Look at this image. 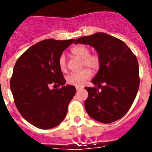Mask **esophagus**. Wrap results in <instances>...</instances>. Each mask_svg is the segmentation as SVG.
<instances>
[{
	"mask_svg": "<svg viewBox=\"0 0 152 152\" xmlns=\"http://www.w3.org/2000/svg\"><path fill=\"white\" fill-rule=\"evenodd\" d=\"M81 89V88H80V87H76V90H77V91H79V90H80Z\"/></svg>",
	"mask_w": 152,
	"mask_h": 152,
	"instance_id": "obj_1",
	"label": "esophagus"
}]
</instances>
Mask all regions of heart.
I'll list each match as a JSON object with an SVG mask.
<instances>
[{
  "label": "heart",
  "mask_w": 152,
  "mask_h": 152,
  "mask_svg": "<svg viewBox=\"0 0 152 152\" xmlns=\"http://www.w3.org/2000/svg\"><path fill=\"white\" fill-rule=\"evenodd\" d=\"M71 52L75 57L82 59V67H88L93 71H96L100 68V58L96 53L90 54V49L84 45H77L71 49ZM58 66L62 72H67L66 58L61 55L58 58ZM91 72L89 68H84L80 72L72 73L66 77V82L70 85L82 86L91 77Z\"/></svg>",
  "instance_id": "b5f03b06"
}]
</instances>
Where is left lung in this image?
Masks as SVG:
<instances>
[{
    "mask_svg": "<svg viewBox=\"0 0 152 152\" xmlns=\"http://www.w3.org/2000/svg\"><path fill=\"white\" fill-rule=\"evenodd\" d=\"M75 44L94 47L100 58V69L85 89L84 106L90 116L98 122L111 123L121 119L133 103L139 88L138 60L124 42L103 33L83 36Z\"/></svg>",
    "mask_w": 152,
    "mask_h": 152,
    "instance_id": "8db88e82",
    "label": "left lung"
}]
</instances>
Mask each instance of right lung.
<instances>
[{
    "mask_svg": "<svg viewBox=\"0 0 152 152\" xmlns=\"http://www.w3.org/2000/svg\"><path fill=\"white\" fill-rule=\"evenodd\" d=\"M75 39L42 40L29 47L16 62L10 90L20 113L28 123L42 129L59 124L66 116L75 86L66 85L58 66L62 52ZM51 85L60 86L51 90Z\"/></svg>",
    "mask_w": 152,
    "mask_h": 152,
    "instance_id": "obj_1",
    "label": "right lung"
}]
</instances>
